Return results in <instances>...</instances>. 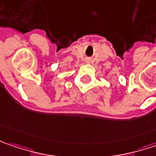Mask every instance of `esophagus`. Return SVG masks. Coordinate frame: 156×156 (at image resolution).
Listing matches in <instances>:
<instances>
[{
    "label": "esophagus",
    "instance_id": "esophagus-1",
    "mask_svg": "<svg viewBox=\"0 0 156 156\" xmlns=\"http://www.w3.org/2000/svg\"><path fill=\"white\" fill-rule=\"evenodd\" d=\"M87 61H88V60H87Z\"/></svg>",
    "mask_w": 156,
    "mask_h": 156
}]
</instances>
